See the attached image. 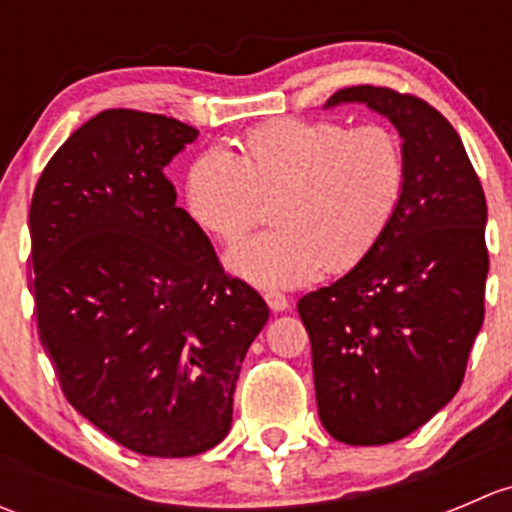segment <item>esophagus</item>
<instances>
[{
    "mask_svg": "<svg viewBox=\"0 0 512 512\" xmlns=\"http://www.w3.org/2000/svg\"><path fill=\"white\" fill-rule=\"evenodd\" d=\"M265 302L270 304L272 312H285V309L289 307V299L282 292H275V289L265 292Z\"/></svg>",
    "mask_w": 512,
    "mask_h": 512,
    "instance_id": "34e87169",
    "label": "esophagus"
}]
</instances>
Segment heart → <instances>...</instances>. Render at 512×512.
Returning a JSON list of instances; mask_svg holds the SVG:
<instances>
[{"instance_id": "obj_1", "label": "heart", "mask_w": 512, "mask_h": 512, "mask_svg": "<svg viewBox=\"0 0 512 512\" xmlns=\"http://www.w3.org/2000/svg\"><path fill=\"white\" fill-rule=\"evenodd\" d=\"M406 185L399 136L381 123L349 128L334 118H275L242 136L240 156L210 148L190 163L188 210L232 242L277 195L280 225L242 240L227 265L262 287L297 285L319 267L352 270L384 237Z\"/></svg>"}]
</instances>
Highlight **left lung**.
I'll list each match as a JSON object with an SVG mask.
<instances>
[{"label": "left lung", "instance_id": "1", "mask_svg": "<svg viewBox=\"0 0 512 512\" xmlns=\"http://www.w3.org/2000/svg\"><path fill=\"white\" fill-rule=\"evenodd\" d=\"M404 138L406 185L374 250L297 312L312 344L324 428L349 446L414 433L461 389L485 317V193L456 128L423 98L349 86Z\"/></svg>", "mask_w": 512, "mask_h": 512}]
</instances>
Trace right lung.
<instances>
[{"label": "right lung", "mask_w": 512, "mask_h": 512, "mask_svg": "<svg viewBox=\"0 0 512 512\" xmlns=\"http://www.w3.org/2000/svg\"><path fill=\"white\" fill-rule=\"evenodd\" d=\"M195 138L175 118L108 108L51 156L29 208L41 347L69 404L141 456L223 441L270 317L175 205L163 168Z\"/></svg>", "instance_id": "obj_1"}]
</instances>
